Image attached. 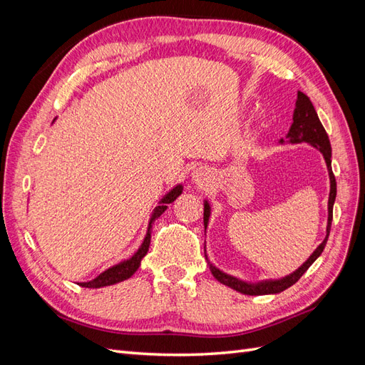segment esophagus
<instances>
[{"instance_id":"esophagus-1","label":"esophagus","mask_w":365,"mask_h":365,"mask_svg":"<svg viewBox=\"0 0 365 365\" xmlns=\"http://www.w3.org/2000/svg\"><path fill=\"white\" fill-rule=\"evenodd\" d=\"M208 180V172H207V169H204V168H200V169H196L195 172H193V181L196 182V184H204L205 181Z\"/></svg>"}]
</instances>
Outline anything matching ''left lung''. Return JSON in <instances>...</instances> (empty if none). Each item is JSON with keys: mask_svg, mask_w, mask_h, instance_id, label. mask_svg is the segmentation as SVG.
Returning a JSON list of instances; mask_svg holds the SVG:
<instances>
[{"mask_svg": "<svg viewBox=\"0 0 365 365\" xmlns=\"http://www.w3.org/2000/svg\"><path fill=\"white\" fill-rule=\"evenodd\" d=\"M292 120L294 121H292L291 129L288 132V135H286V138H288L291 143H309V145L317 148L319 152L323 153V157L327 164L329 178H330V193H329V204H327V210H329L327 235L322 244L318 245V248L312 252V256L309 257L300 268L294 271L292 274L286 275V277H283L280 280H264V282H259V283H247V282H242V280L233 277V275H228V274L222 272L208 262L210 269H212V274L215 275V279L217 282H220L225 286H230L231 289H235V291H237L240 294H245V295L279 294L284 289H288L289 286H292L294 283L300 280V277L307 271V268L311 267V264L319 257V254L323 252V250L327 244L329 233H330V225H332L334 202L336 197V181H335V175L332 172V160H330V157H332V148H330V141L326 134V129L323 128L322 121H319L312 102L309 101V97L306 94H303L302 91H298V94H297V102H295ZM280 143H283V140H280ZM208 217H210V205L205 201L204 202V225L205 227L208 222ZM205 259H207V254H205Z\"/></svg>", "mask_w": 365, "mask_h": 365, "instance_id": "obj_1", "label": "left lung"}]
</instances>
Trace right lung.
Here are the masks:
<instances>
[{
  "label": "right lung",
  "mask_w": 365,
  "mask_h": 365,
  "mask_svg": "<svg viewBox=\"0 0 365 365\" xmlns=\"http://www.w3.org/2000/svg\"><path fill=\"white\" fill-rule=\"evenodd\" d=\"M181 193H182V185H176L160 201V205L155 207V210H153V213H152V216L149 219V227H148L146 237H145V240H143L141 247L138 248V251L134 254V256H132L128 260H125V262H120L118 264H114L113 268L103 271L102 274H98L94 280L81 283V286H83V288H103V286L115 284L118 282H123V280L129 279L130 275L140 268L141 259L145 257L146 254H148V251H149L152 224L155 222L157 217H160L165 212V208H168V204L173 202Z\"/></svg>",
  "instance_id": "add662e5"
}]
</instances>
